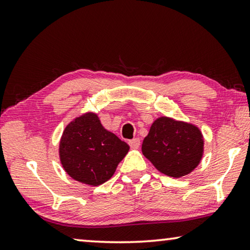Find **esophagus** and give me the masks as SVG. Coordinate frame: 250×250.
Listing matches in <instances>:
<instances>
[{"label":"esophagus","instance_id":"esophagus-1","mask_svg":"<svg viewBox=\"0 0 250 250\" xmlns=\"http://www.w3.org/2000/svg\"><path fill=\"white\" fill-rule=\"evenodd\" d=\"M129 146H131V149H134V150L139 149V146H140V139L134 138V139H132V140H130Z\"/></svg>","mask_w":250,"mask_h":250}]
</instances>
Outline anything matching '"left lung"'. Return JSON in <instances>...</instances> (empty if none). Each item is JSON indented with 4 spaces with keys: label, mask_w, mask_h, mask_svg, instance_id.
<instances>
[{
    "label": "left lung",
    "mask_w": 250,
    "mask_h": 250,
    "mask_svg": "<svg viewBox=\"0 0 250 250\" xmlns=\"http://www.w3.org/2000/svg\"><path fill=\"white\" fill-rule=\"evenodd\" d=\"M204 139L196 125L160 117L152 124L142 143V153L163 174L188 175L200 164Z\"/></svg>",
    "instance_id": "8db88e82"
}]
</instances>
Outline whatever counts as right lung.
<instances>
[{
  "instance_id": "right-lung-1",
  "label": "right lung",
  "mask_w": 250,
  "mask_h": 250,
  "mask_svg": "<svg viewBox=\"0 0 250 250\" xmlns=\"http://www.w3.org/2000/svg\"><path fill=\"white\" fill-rule=\"evenodd\" d=\"M130 146L104 128L99 117L86 112L69 122L59 142V159L67 174L98 186L115 174Z\"/></svg>"
}]
</instances>
